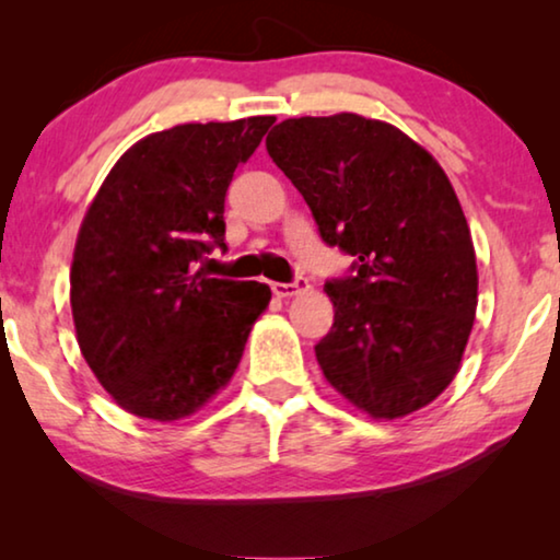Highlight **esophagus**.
<instances>
[{
	"label": "esophagus",
	"mask_w": 560,
	"mask_h": 560,
	"mask_svg": "<svg viewBox=\"0 0 560 560\" xmlns=\"http://www.w3.org/2000/svg\"><path fill=\"white\" fill-rule=\"evenodd\" d=\"M272 293L278 295V298H290V295H295V293H303L305 288H308V280L305 278H295L293 282H272Z\"/></svg>",
	"instance_id": "esophagus-1"
}]
</instances>
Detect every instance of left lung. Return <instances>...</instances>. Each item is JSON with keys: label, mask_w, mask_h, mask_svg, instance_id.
<instances>
[{"label": "left lung", "mask_w": 560, "mask_h": 560, "mask_svg": "<svg viewBox=\"0 0 560 560\" xmlns=\"http://www.w3.org/2000/svg\"><path fill=\"white\" fill-rule=\"evenodd\" d=\"M328 247L354 257L326 280V380L372 418H402L451 385L477 313V257L462 203L428 152L359 114L285 119L267 135Z\"/></svg>", "instance_id": "8db88e82"}]
</instances>
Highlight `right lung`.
Masks as SVG:
<instances>
[{
    "mask_svg": "<svg viewBox=\"0 0 560 560\" xmlns=\"http://www.w3.org/2000/svg\"><path fill=\"white\" fill-rule=\"evenodd\" d=\"M275 117L178 125L132 144L83 219L71 267L81 354L121 408L196 412L232 380L265 282L206 278L224 249V198Z\"/></svg>",
    "mask_w": 560,
    "mask_h": 560,
    "instance_id": "obj_1",
    "label": "right lung"
}]
</instances>
